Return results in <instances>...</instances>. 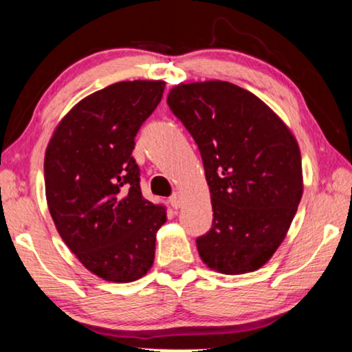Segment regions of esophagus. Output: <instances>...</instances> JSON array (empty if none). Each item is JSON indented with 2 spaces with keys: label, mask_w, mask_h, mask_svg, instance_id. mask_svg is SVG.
Segmentation results:
<instances>
[{
  "label": "esophagus",
  "mask_w": 352,
  "mask_h": 352,
  "mask_svg": "<svg viewBox=\"0 0 352 352\" xmlns=\"http://www.w3.org/2000/svg\"><path fill=\"white\" fill-rule=\"evenodd\" d=\"M170 204H171V206L175 210H177V208H181V205H182V197L179 195V194H175V195H171V199H170Z\"/></svg>",
  "instance_id": "1"
}]
</instances>
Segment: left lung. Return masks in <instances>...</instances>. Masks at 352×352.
I'll use <instances>...</instances> for the list:
<instances>
[{
  "label": "left lung",
  "instance_id": "8db88e82",
  "mask_svg": "<svg viewBox=\"0 0 352 352\" xmlns=\"http://www.w3.org/2000/svg\"><path fill=\"white\" fill-rule=\"evenodd\" d=\"M199 146L213 226L197 239L206 266L228 276L264 266L285 239L302 195L301 153L290 128L229 81L181 83L166 99Z\"/></svg>",
  "mask_w": 352,
  "mask_h": 352
}]
</instances>
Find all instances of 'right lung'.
Here are the masks:
<instances>
[{
  "mask_svg": "<svg viewBox=\"0 0 352 352\" xmlns=\"http://www.w3.org/2000/svg\"><path fill=\"white\" fill-rule=\"evenodd\" d=\"M165 81H120L81 99L57 124L45 155L47 208L70 252L96 276L126 283L155 258L166 208L142 197L134 138Z\"/></svg>",
  "mask_w": 352,
  "mask_h": 352,
  "instance_id": "add662e5",
  "label": "right lung"
}]
</instances>
